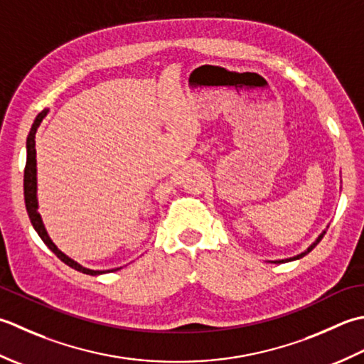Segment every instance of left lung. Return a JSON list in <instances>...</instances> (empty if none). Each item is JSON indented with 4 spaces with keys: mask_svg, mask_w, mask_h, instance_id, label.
Returning a JSON list of instances; mask_svg holds the SVG:
<instances>
[{
    "mask_svg": "<svg viewBox=\"0 0 364 364\" xmlns=\"http://www.w3.org/2000/svg\"><path fill=\"white\" fill-rule=\"evenodd\" d=\"M328 228V226H327ZM325 232H327V231H322V234L321 235H318L317 237V239L313 242V243H311L309 245V247L305 250V251H303V253H300V255H296V256H294V257H287V259H279V261H272V262H275V264H281V262H291V261H296V259H300V257H303V256H306L308 253H309V251L311 250H313L314 247H316V245L318 243V242H321L322 240V237L325 235Z\"/></svg>",
    "mask_w": 364,
    "mask_h": 364,
    "instance_id": "8db88e82",
    "label": "left lung"
}]
</instances>
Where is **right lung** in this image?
<instances>
[{
    "mask_svg": "<svg viewBox=\"0 0 364 364\" xmlns=\"http://www.w3.org/2000/svg\"><path fill=\"white\" fill-rule=\"evenodd\" d=\"M48 109L41 111L39 114L36 116L34 124L31 130H29V135L26 138V166H25V177H23V188H25V205H26V212L28 217L31 220V225L36 229V232L39 234L42 242L47 245V247L53 251V253L61 259L64 264H68L72 269H75L77 272L86 273V275H102V273H108V272H114L119 269H111V270H91L86 269V267L80 265L77 261H73L69 256H65L61 250H59L53 240L50 239V235L47 234V229L42 223L41 213L37 212L39 209V203H37V168H36V132L39 129L41 122L43 121V117L47 116Z\"/></svg>",
    "mask_w": 364,
    "mask_h": 364,
    "instance_id": "add662e5",
    "label": "right lung"
}]
</instances>
